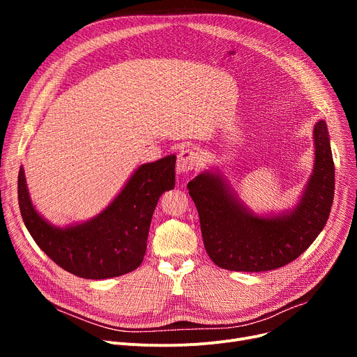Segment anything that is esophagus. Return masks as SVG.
Instances as JSON below:
<instances>
[{
  "label": "esophagus",
  "instance_id": "1",
  "mask_svg": "<svg viewBox=\"0 0 357 357\" xmlns=\"http://www.w3.org/2000/svg\"><path fill=\"white\" fill-rule=\"evenodd\" d=\"M199 165V155L194 149H183L178 156L176 162V172L178 174H188Z\"/></svg>",
  "mask_w": 357,
  "mask_h": 357
}]
</instances>
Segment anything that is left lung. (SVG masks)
I'll use <instances>...</instances> for the list:
<instances>
[{"label": "left lung", "instance_id": "left-lung-1", "mask_svg": "<svg viewBox=\"0 0 357 357\" xmlns=\"http://www.w3.org/2000/svg\"><path fill=\"white\" fill-rule=\"evenodd\" d=\"M314 169L292 210L256 215L217 171L188 183L198 210L204 248L222 269L264 272L282 268L304 253L321 233L334 198V162L327 124L314 126Z\"/></svg>", "mask_w": 357, "mask_h": 357}]
</instances>
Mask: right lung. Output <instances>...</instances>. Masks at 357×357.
<instances>
[{
    "label": "right lung",
    "instance_id": "1",
    "mask_svg": "<svg viewBox=\"0 0 357 357\" xmlns=\"http://www.w3.org/2000/svg\"><path fill=\"white\" fill-rule=\"evenodd\" d=\"M176 156L140 165L120 194L93 218L56 227L36 211L24 169L18 172V205L33 240L56 265L85 279L128 273L143 261L147 234L160 195L175 186Z\"/></svg>",
    "mask_w": 357,
    "mask_h": 357
}]
</instances>
